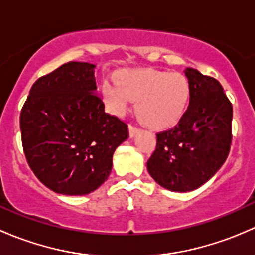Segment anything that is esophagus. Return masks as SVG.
Returning a JSON list of instances; mask_svg holds the SVG:
<instances>
[{"mask_svg": "<svg viewBox=\"0 0 255 255\" xmlns=\"http://www.w3.org/2000/svg\"><path fill=\"white\" fill-rule=\"evenodd\" d=\"M128 132H129V137L133 138V137H135V135H137V133H139V128L134 127V126H132V125H129V126H128Z\"/></svg>", "mask_w": 255, "mask_h": 255, "instance_id": "obj_1", "label": "esophagus"}]
</instances>
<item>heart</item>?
Returning <instances> with one entry per match:
<instances>
[{
  "instance_id": "obj_1",
  "label": "heart",
  "mask_w": 255,
  "mask_h": 255,
  "mask_svg": "<svg viewBox=\"0 0 255 255\" xmlns=\"http://www.w3.org/2000/svg\"><path fill=\"white\" fill-rule=\"evenodd\" d=\"M102 96L107 111L122 116L137 101L135 111L149 128L164 130L181 121L191 100V84L181 73L153 68L123 69L116 81L106 79Z\"/></svg>"
}]
</instances>
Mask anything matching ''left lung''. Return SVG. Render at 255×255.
Here are the masks:
<instances>
[{
  "mask_svg": "<svg viewBox=\"0 0 255 255\" xmlns=\"http://www.w3.org/2000/svg\"><path fill=\"white\" fill-rule=\"evenodd\" d=\"M191 84L189 109L171 129L156 134L146 163L164 189L189 192L207 182L225 164L232 143V104L216 79L187 68Z\"/></svg>",
  "mask_w": 255,
  "mask_h": 255,
  "instance_id": "1",
  "label": "left lung"
}]
</instances>
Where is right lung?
<instances>
[{
	"instance_id": "right-lung-1",
	"label": "right lung",
	"mask_w": 255,
	"mask_h": 255,
	"mask_svg": "<svg viewBox=\"0 0 255 255\" xmlns=\"http://www.w3.org/2000/svg\"><path fill=\"white\" fill-rule=\"evenodd\" d=\"M94 64L70 61L33 84L22 112L25 158L40 182L82 196L110 176L112 156L128 138L126 123L105 112Z\"/></svg>"
}]
</instances>
